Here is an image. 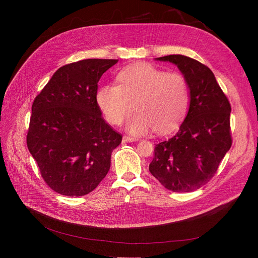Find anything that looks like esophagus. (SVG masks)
<instances>
[{
  "label": "esophagus",
  "instance_id": "1",
  "mask_svg": "<svg viewBox=\"0 0 258 258\" xmlns=\"http://www.w3.org/2000/svg\"><path fill=\"white\" fill-rule=\"evenodd\" d=\"M138 139H136V138H132V137H128V136H124L123 138H122V142H124V143H126V142H135V141H137Z\"/></svg>",
  "mask_w": 258,
  "mask_h": 258
}]
</instances>
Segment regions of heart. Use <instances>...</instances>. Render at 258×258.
Returning <instances> with one entry per match:
<instances>
[{
  "label": "heart",
  "mask_w": 258,
  "mask_h": 258,
  "mask_svg": "<svg viewBox=\"0 0 258 258\" xmlns=\"http://www.w3.org/2000/svg\"><path fill=\"white\" fill-rule=\"evenodd\" d=\"M97 103L105 119L119 125L126 122L130 134L146 135L155 130L164 135L177 128L189 106V90L185 77L148 63H135L117 75V85H105L97 92Z\"/></svg>",
  "instance_id": "heart-1"
}]
</instances>
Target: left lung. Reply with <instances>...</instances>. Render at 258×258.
Instances as JSON below:
<instances>
[{
  "label": "left lung",
  "instance_id": "left-lung-1",
  "mask_svg": "<svg viewBox=\"0 0 258 258\" xmlns=\"http://www.w3.org/2000/svg\"><path fill=\"white\" fill-rule=\"evenodd\" d=\"M156 60L178 67L188 85L189 108L177 134L156 144L150 171L168 190L190 192L212 179L231 147V106L205 64L180 54Z\"/></svg>",
  "mask_w": 258,
  "mask_h": 258
}]
</instances>
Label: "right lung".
<instances>
[{"mask_svg": "<svg viewBox=\"0 0 258 258\" xmlns=\"http://www.w3.org/2000/svg\"><path fill=\"white\" fill-rule=\"evenodd\" d=\"M118 59H84L60 67L32 104L27 146L43 179L68 197L90 194L111 167L121 143L101 116L98 81Z\"/></svg>", "mask_w": 258, "mask_h": 258, "instance_id": "1", "label": "right lung"}]
</instances>
